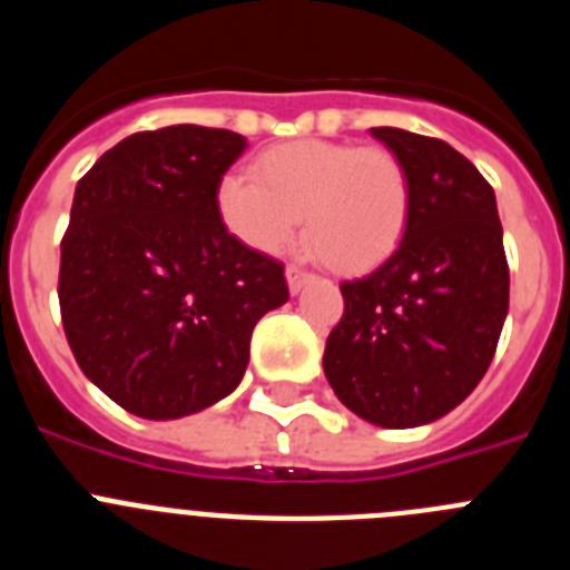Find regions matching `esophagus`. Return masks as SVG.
Masks as SVG:
<instances>
[{
    "label": "esophagus",
    "mask_w": 570,
    "mask_h": 570,
    "mask_svg": "<svg viewBox=\"0 0 570 570\" xmlns=\"http://www.w3.org/2000/svg\"><path fill=\"white\" fill-rule=\"evenodd\" d=\"M285 276H288L291 294H299V291L305 288V282L314 279V276H311L308 271H302L299 265H288V268H285Z\"/></svg>",
    "instance_id": "1"
}]
</instances>
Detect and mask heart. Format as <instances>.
<instances>
[{
  "label": "heart",
  "mask_w": 570,
  "mask_h": 570,
  "mask_svg": "<svg viewBox=\"0 0 570 570\" xmlns=\"http://www.w3.org/2000/svg\"><path fill=\"white\" fill-rule=\"evenodd\" d=\"M219 216L248 248L276 254L305 225L311 250L342 274L380 268L411 223V179L387 148L299 139L262 150L219 183Z\"/></svg>",
  "instance_id": "b5f03b06"
}]
</instances>
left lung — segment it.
<instances>
[{
  "instance_id": "1",
  "label": "left lung",
  "mask_w": 570,
  "mask_h": 570,
  "mask_svg": "<svg viewBox=\"0 0 570 570\" xmlns=\"http://www.w3.org/2000/svg\"><path fill=\"white\" fill-rule=\"evenodd\" d=\"M405 165L411 223L374 274L342 282L345 311L325 342L342 405L382 428L454 411L480 385L508 314L497 196L485 176L434 136L371 128Z\"/></svg>"
}]
</instances>
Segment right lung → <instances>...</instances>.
I'll return each instance as SVG.
<instances>
[{
	"mask_svg": "<svg viewBox=\"0 0 570 570\" xmlns=\"http://www.w3.org/2000/svg\"><path fill=\"white\" fill-rule=\"evenodd\" d=\"M245 150L223 128L139 130L77 183L59 311L82 374L145 420H176L239 385L250 334L288 302L282 262L242 245L219 183Z\"/></svg>",
	"mask_w": 570,
	"mask_h": 570,
	"instance_id": "right-lung-1",
	"label": "right lung"
}]
</instances>
